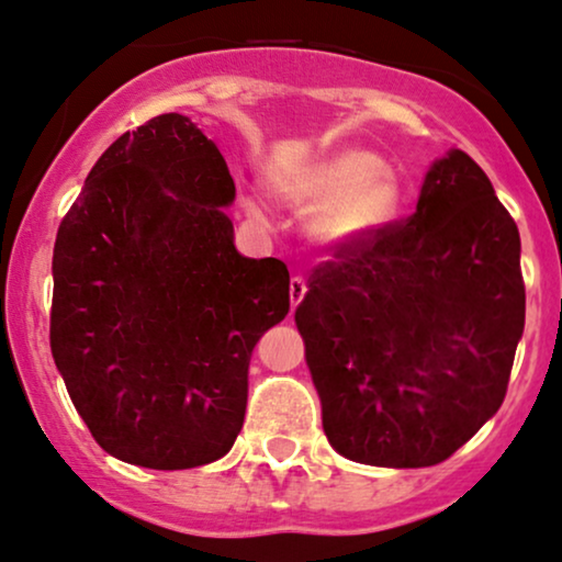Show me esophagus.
<instances>
[{"label":"esophagus","mask_w":562,"mask_h":562,"mask_svg":"<svg viewBox=\"0 0 562 562\" xmlns=\"http://www.w3.org/2000/svg\"><path fill=\"white\" fill-rule=\"evenodd\" d=\"M303 295H305V280L303 277H293V280H290V305H293V311L297 308V303L303 301Z\"/></svg>","instance_id":"esophagus-1"}]
</instances>
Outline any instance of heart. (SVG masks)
I'll list each match as a JSON object with an SVG mask.
<instances>
[{
	"label": "heart",
	"instance_id": "heart-1",
	"mask_svg": "<svg viewBox=\"0 0 562 562\" xmlns=\"http://www.w3.org/2000/svg\"><path fill=\"white\" fill-rule=\"evenodd\" d=\"M280 191L297 210L322 212L316 231L331 244L371 236L400 210V183L368 150L334 153Z\"/></svg>",
	"mask_w": 562,
	"mask_h": 562
}]
</instances>
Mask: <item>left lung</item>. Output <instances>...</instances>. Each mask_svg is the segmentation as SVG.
I'll list each match as a JSON object with an SVG mask.
<instances>
[{"label": "left lung", "mask_w": 562, "mask_h": 562, "mask_svg": "<svg viewBox=\"0 0 562 562\" xmlns=\"http://www.w3.org/2000/svg\"><path fill=\"white\" fill-rule=\"evenodd\" d=\"M524 311L514 217L451 150L415 215L339 244L295 308L329 443L396 470L449 459L506 400Z\"/></svg>", "instance_id": "left-lung-1"}]
</instances>
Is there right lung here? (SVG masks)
<instances>
[{
	"mask_svg": "<svg viewBox=\"0 0 562 562\" xmlns=\"http://www.w3.org/2000/svg\"><path fill=\"white\" fill-rule=\"evenodd\" d=\"M233 199L215 142L162 113L98 158L56 233L54 363L126 464H210L244 428L248 363L288 316L290 274L236 251Z\"/></svg>",
	"mask_w": 562,
	"mask_h": 562,
	"instance_id": "add662e5",
	"label": "right lung"
}]
</instances>
